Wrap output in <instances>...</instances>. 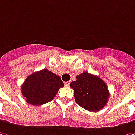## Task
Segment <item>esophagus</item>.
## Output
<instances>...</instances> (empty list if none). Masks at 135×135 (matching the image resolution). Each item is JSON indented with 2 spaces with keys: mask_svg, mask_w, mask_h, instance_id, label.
<instances>
[{
  "mask_svg": "<svg viewBox=\"0 0 135 135\" xmlns=\"http://www.w3.org/2000/svg\"><path fill=\"white\" fill-rule=\"evenodd\" d=\"M64 84H65V86H69V84H70V81L65 82V83H64Z\"/></svg>",
  "mask_w": 135,
  "mask_h": 135,
  "instance_id": "34e87169",
  "label": "esophagus"
}]
</instances>
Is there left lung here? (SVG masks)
<instances>
[{"label":"left lung","instance_id":"left-lung-1","mask_svg":"<svg viewBox=\"0 0 135 135\" xmlns=\"http://www.w3.org/2000/svg\"><path fill=\"white\" fill-rule=\"evenodd\" d=\"M70 84L74 90L75 100L78 105L89 111L96 112L105 107L109 98L108 86L99 77L84 72Z\"/></svg>","mask_w":135,"mask_h":135}]
</instances>
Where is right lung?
<instances>
[{"mask_svg": "<svg viewBox=\"0 0 135 135\" xmlns=\"http://www.w3.org/2000/svg\"><path fill=\"white\" fill-rule=\"evenodd\" d=\"M63 86L60 77L44 69L26 78L21 85V93L27 103L38 106L52 101Z\"/></svg>", "mask_w": 135, "mask_h": 135, "instance_id": "right-lung-1", "label": "right lung"}]
</instances>
